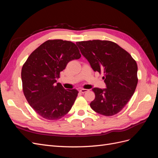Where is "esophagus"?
<instances>
[{
	"mask_svg": "<svg viewBox=\"0 0 158 158\" xmlns=\"http://www.w3.org/2000/svg\"><path fill=\"white\" fill-rule=\"evenodd\" d=\"M88 89H80L79 92L81 94H84L85 92H88Z\"/></svg>",
	"mask_w": 158,
	"mask_h": 158,
	"instance_id": "esophagus-1",
	"label": "esophagus"
}]
</instances>
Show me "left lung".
Returning a JSON list of instances; mask_svg holds the SVG:
<instances>
[{"instance_id":"left-lung-1","label":"left lung","mask_w":158,"mask_h":158,"mask_svg":"<svg viewBox=\"0 0 158 158\" xmlns=\"http://www.w3.org/2000/svg\"><path fill=\"white\" fill-rule=\"evenodd\" d=\"M81 53L95 72H103L104 89L94 88L95 99L90 103L94 111L105 116L118 113L136 89L138 66L127 51L115 43L92 40L76 42Z\"/></svg>"}]
</instances>
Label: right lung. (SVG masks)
<instances>
[{
  "label": "right lung",
  "instance_id": "right-lung-1",
  "mask_svg": "<svg viewBox=\"0 0 158 158\" xmlns=\"http://www.w3.org/2000/svg\"><path fill=\"white\" fill-rule=\"evenodd\" d=\"M81 55L74 43L48 40L28 57L22 69L23 92L30 106L43 118L53 121L72 108L78 92L66 89L56 79L72 60Z\"/></svg>",
  "mask_w": 158,
  "mask_h": 158
}]
</instances>
